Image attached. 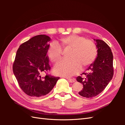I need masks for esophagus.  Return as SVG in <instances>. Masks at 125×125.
Masks as SVG:
<instances>
[{"instance_id": "esophagus-1", "label": "esophagus", "mask_w": 125, "mask_h": 125, "mask_svg": "<svg viewBox=\"0 0 125 125\" xmlns=\"http://www.w3.org/2000/svg\"><path fill=\"white\" fill-rule=\"evenodd\" d=\"M67 79L69 82H70V83H73V82H75L76 81L75 79H71V78H67Z\"/></svg>"}]
</instances>
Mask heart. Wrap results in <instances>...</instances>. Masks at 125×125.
<instances>
[{
    "instance_id": "obj_1",
    "label": "heart",
    "mask_w": 125,
    "mask_h": 125,
    "mask_svg": "<svg viewBox=\"0 0 125 125\" xmlns=\"http://www.w3.org/2000/svg\"><path fill=\"white\" fill-rule=\"evenodd\" d=\"M60 45L51 42L47 49V55L52 63H57L62 58V48L64 51L71 50L69 60L62 61L54 68L57 75L69 77L77 74L83 68H86L94 62L97 55L96 45L84 36L71 34L60 39Z\"/></svg>"
}]
</instances>
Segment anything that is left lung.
<instances>
[{
  "instance_id": "obj_1",
  "label": "left lung",
  "mask_w": 125,
  "mask_h": 125,
  "mask_svg": "<svg viewBox=\"0 0 125 125\" xmlns=\"http://www.w3.org/2000/svg\"><path fill=\"white\" fill-rule=\"evenodd\" d=\"M97 48V57L87 69L84 77L78 76L76 80L83 85L79 94L92 98L100 94L109 83L113 76V54L110 47L101 40H95Z\"/></svg>"
}]
</instances>
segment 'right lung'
Returning <instances> with one entry per match:
<instances>
[{"instance_id":"obj_1","label":"right lung","mask_w":125,"mask_h":125,"mask_svg":"<svg viewBox=\"0 0 125 125\" xmlns=\"http://www.w3.org/2000/svg\"><path fill=\"white\" fill-rule=\"evenodd\" d=\"M50 37L39 35L19 46L13 64V71L20 88L26 94L40 97L48 94L60 79L43 73L50 70L47 49Z\"/></svg>"}]
</instances>
